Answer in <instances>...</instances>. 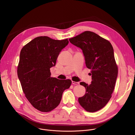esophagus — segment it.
<instances>
[{
    "label": "esophagus",
    "mask_w": 135,
    "mask_h": 135,
    "mask_svg": "<svg viewBox=\"0 0 135 135\" xmlns=\"http://www.w3.org/2000/svg\"><path fill=\"white\" fill-rule=\"evenodd\" d=\"M72 83L73 85H78V84H79V82H76V81H72Z\"/></svg>",
    "instance_id": "34e87169"
}]
</instances>
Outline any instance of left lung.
<instances>
[{
  "label": "left lung",
  "instance_id": "1",
  "mask_svg": "<svg viewBox=\"0 0 135 135\" xmlns=\"http://www.w3.org/2000/svg\"><path fill=\"white\" fill-rule=\"evenodd\" d=\"M69 40L82 50L86 65L91 70V84L80 83L85 87L86 93L78 98V102L86 111L96 112L107 104L114 89L118 69L113 47L108 40L90 31Z\"/></svg>",
  "mask_w": 135,
  "mask_h": 135
}]
</instances>
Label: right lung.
Masks as SVG:
<instances>
[{
  "label": "right lung",
  "instance_id": "add662e5",
  "mask_svg": "<svg viewBox=\"0 0 135 135\" xmlns=\"http://www.w3.org/2000/svg\"><path fill=\"white\" fill-rule=\"evenodd\" d=\"M69 44L68 39L55 40L40 36L24 46L20 55L18 76L26 98L41 112H50L60 104L63 91L72 81L51 77L50 69Z\"/></svg>",
  "mask_w": 135,
  "mask_h": 135
}]
</instances>
